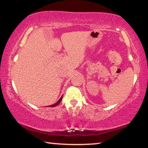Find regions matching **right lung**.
<instances>
[{
    "mask_svg": "<svg viewBox=\"0 0 148 148\" xmlns=\"http://www.w3.org/2000/svg\"><path fill=\"white\" fill-rule=\"evenodd\" d=\"M62 96L61 97V98H60V99L58 101H57L56 103H55V104H52V105H50V106H49V107H55V106H57V105H58L60 102H61V101H62Z\"/></svg>",
    "mask_w": 148,
    "mask_h": 148,
    "instance_id": "right-lung-1",
    "label": "right lung"
}]
</instances>
